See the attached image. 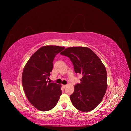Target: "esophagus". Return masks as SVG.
I'll return each mask as SVG.
<instances>
[{
  "label": "esophagus",
  "instance_id": "esophagus-1",
  "mask_svg": "<svg viewBox=\"0 0 131 131\" xmlns=\"http://www.w3.org/2000/svg\"><path fill=\"white\" fill-rule=\"evenodd\" d=\"M62 86H63V88H66L67 87V85H63Z\"/></svg>",
  "mask_w": 131,
  "mask_h": 131
}]
</instances>
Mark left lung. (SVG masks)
I'll list each match as a JSON object with an SVG mask.
<instances>
[{
	"label": "left lung",
	"mask_w": 131,
	"mask_h": 131,
	"mask_svg": "<svg viewBox=\"0 0 131 131\" xmlns=\"http://www.w3.org/2000/svg\"><path fill=\"white\" fill-rule=\"evenodd\" d=\"M69 57L76 73L82 74L80 84L70 95L73 106L81 112L91 111L100 104L107 88L105 65L91 49L86 47H68L60 53Z\"/></svg>",
	"instance_id": "obj_1"
}]
</instances>
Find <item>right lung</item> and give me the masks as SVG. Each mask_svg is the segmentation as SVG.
Returning <instances> with one entry per match:
<instances>
[{
  "label": "right lung",
  "mask_w": 131,
  "mask_h": 131,
  "mask_svg": "<svg viewBox=\"0 0 131 131\" xmlns=\"http://www.w3.org/2000/svg\"><path fill=\"white\" fill-rule=\"evenodd\" d=\"M59 46H44L34 52L25 64L22 82L31 104L39 111H49L56 105L62 94L61 85L48 83L56 55L64 49ZM61 53V52H60Z\"/></svg>",
  "instance_id": "1"
}]
</instances>
